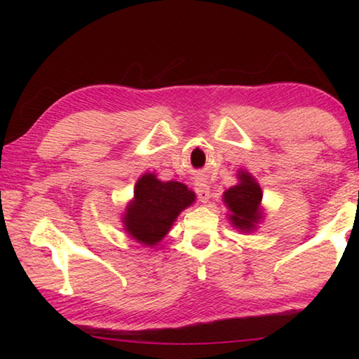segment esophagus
<instances>
[{
  "mask_svg": "<svg viewBox=\"0 0 359 359\" xmlns=\"http://www.w3.org/2000/svg\"><path fill=\"white\" fill-rule=\"evenodd\" d=\"M194 190H196V196H198L199 201H201V203H208L209 201V198H210V188H209V185L198 184Z\"/></svg>",
  "mask_w": 359,
  "mask_h": 359,
  "instance_id": "1",
  "label": "esophagus"
}]
</instances>
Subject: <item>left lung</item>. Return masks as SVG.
<instances>
[{"mask_svg": "<svg viewBox=\"0 0 359 359\" xmlns=\"http://www.w3.org/2000/svg\"><path fill=\"white\" fill-rule=\"evenodd\" d=\"M239 179V185L229 188L224 193V203H226L228 209L233 212L231 222L234 223V226L247 231L252 229L253 224L258 222L259 203L263 193H261V188L252 179L250 174L241 172Z\"/></svg>", "mask_w": 359, "mask_h": 359, "instance_id": "left-lung-1", "label": "left lung"}]
</instances>
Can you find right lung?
<instances>
[{
	"label": "right lung",
	"instance_id": "obj_1",
	"mask_svg": "<svg viewBox=\"0 0 359 359\" xmlns=\"http://www.w3.org/2000/svg\"><path fill=\"white\" fill-rule=\"evenodd\" d=\"M194 201V193L180 182H160L154 174L137 180L135 199L126 209L125 229L145 245L165 238L177 215Z\"/></svg>",
	"mask_w": 359,
	"mask_h": 359
}]
</instances>
